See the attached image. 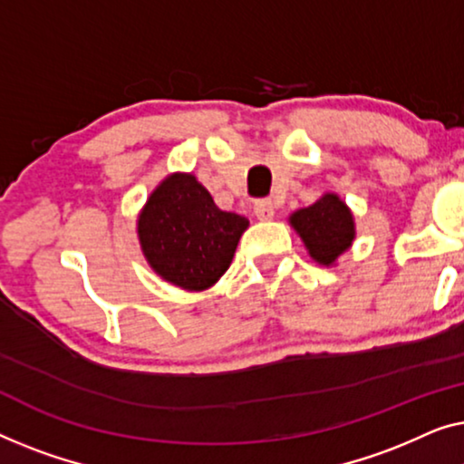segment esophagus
<instances>
[{
    "label": "esophagus",
    "mask_w": 464,
    "mask_h": 464,
    "mask_svg": "<svg viewBox=\"0 0 464 464\" xmlns=\"http://www.w3.org/2000/svg\"><path fill=\"white\" fill-rule=\"evenodd\" d=\"M254 214H256L258 220H271L276 217V206H273L271 199H258L254 204Z\"/></svg>",
    "instance_id": "1"
}]
</instances>
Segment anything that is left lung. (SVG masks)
I'll use <instances>...</instances> for the list:
<instances>
[{"label": "left lung", "instance_id": "left-lung-1", "mask_svg": "<svg viewBox=\"0 0 464 464\" xmlns=\"http://www.w3.org/2000/svg\"><path fill=\"white\" fill-rule=\"evenodd\" d=\"M290 225L304 241L311 258L319 265H334L355 239L353 214L336 193H325L309 208H300Z\"/></svg>", "mask_w": 464, "mask_h": 464}]
</instances>
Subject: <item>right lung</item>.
Segmentation results:
<instances>
[{
  "label": "right lung",
  "mask_w": 464,
  "mask_h": 464,
  "mask_svg": "<svg viewBox=\"0 0 464 464\" xmlns=\"http://www.w3.org/2000/svg\"><path fill=\"white\" fill-rule=\"evenodd\" d=\"M247 218L214 204L193 174H169L139 214V239L147 263L172 285L201 292L229 269Z\"/></svg>",
  "instance_id": "1"
}]
</instances>
